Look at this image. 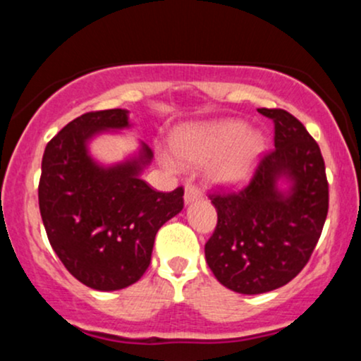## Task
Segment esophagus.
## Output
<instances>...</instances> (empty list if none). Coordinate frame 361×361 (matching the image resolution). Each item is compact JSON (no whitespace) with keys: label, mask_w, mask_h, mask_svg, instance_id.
Listing matches in <instances>:
<instances>
[{"label":"esophagus","mask_w":361,"mask_h":361,"mask_svg":"<svg viewBox=\"0 0 361 361\" xmlns=\"http://www.w3.org/2000/svg\"><path fill=\"white\" fill-rule=\"evenodd\" d=\"M200 197H202V192L197 185L186 183V186H185V202L186 204H190V202H193V200H198Z\"/></svg>","instance_id":"esophagus-1"}]
</instances>
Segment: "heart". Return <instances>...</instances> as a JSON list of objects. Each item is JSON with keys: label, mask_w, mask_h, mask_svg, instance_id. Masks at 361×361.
I'll list each match as a JSON object with an SVG mask.
<instances>
[{"label": "heart", "mask_w": 361, "mask_h": 361, "mask_svg": "<svg viewBox=\"0 0 361 361\" xmlns=\"http://www.w3.org/2000/svg\"><path fill=\"white\" fill-rule=\"evenodd\" d=\"M171 147L178 159L186 164H205L215 159L210 169L214 180L241 183L255 168L264 140L259 132L247 130L241 120H221L180 128ZM164 163L175 164L169 157H164Z\"/></svg>", "instance_id": "heart-1"}]
</instances>
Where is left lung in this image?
<instances>
[{
    "label": "left lung",
    "mask_w": 361,
    "mask_h": 361,
    "mask_svg": "<svg viewBox=\"0 0 361 361\" xmlns=\"http://www.w3.org/2000/svg\"><path fill=\"white\" fill-rule=\"evenodd\" d=\"M275 123V149L259 159L239 192L209 195L217 226L205 259L224 287L256 295L287 285L307 264L321 238L329 185L317 142L292 114L258 109ZM293 183L288 192L278 180Z\"/></svg>",
    "instance_id": "obj_1"
}]
</instances>
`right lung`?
Masks as SVG:
<instances>
[{
	"instance_id": "add662e5",
	"label": "right lung",
	"mask_w": 361,
	"mask_h": 361,
	"mask_svg": "<svg viewBox=\"0 0 361 361\" xmlns=\"http://www.w3.org/2000/svg\"><path fill=\"white\" fill-rule=\"evenodd\" d=\"M128 127L122 109L88 111L49 140L42 157L39 207L52 250L68 271L94 290L126 288L151 263L156 233L183 209V186L156 192L140 180L152 151L103 168L88 154L102 130Z\"/></svg>"
}]
</instances>
